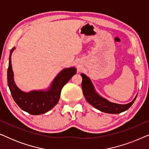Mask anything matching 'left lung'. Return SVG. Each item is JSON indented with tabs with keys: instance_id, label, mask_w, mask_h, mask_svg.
<instances>
[{
	"instance_id": "obj_1",
	"label": "left lung",
	"mask_w": 149,
	"mask_h": 149,
	"mask_svg": "<svg viewBox=\"0 0 149 149\" xmlns=\"http://www.w3.org/2000/svg\"><path fill=\"white\" fill-rule=\"evenodd\" d=\"M81 75L83 79L81 87H82L83 95H84L86 100L95 109L104 112V113L119 114L127 111L133 104L136 97H137L138 94L136 95V97L131 102L126 104H120L111 102L104 97L101 96L97 92L91 79L86 74L81 73Z\"/></svg>"
}]
</instances>
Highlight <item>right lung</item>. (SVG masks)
I'll return each mask as SVG.
<instances>
[{
  "label": "right lung",
  "mask_w": 149,
  "mask_h": 149,
  "mask_svg": "<svg viewBox=\"0 0 149 149\" xmlns=\"http://www.w3.org/2000/svg\"><path fill=\"white\" fill-rule=\"evenodd\" d=\"M15 49V47L12 48L10 52L7 70L8 85L14 101L23 111L30 115H41L49 111L58 104L63 86L76 74L77 69L74 66L65 68L56 75L48 88L25 92L16 85L14 81L11 55Z\"/></svg>",
  "instance_id": "add662e5"
}]
</instances>
